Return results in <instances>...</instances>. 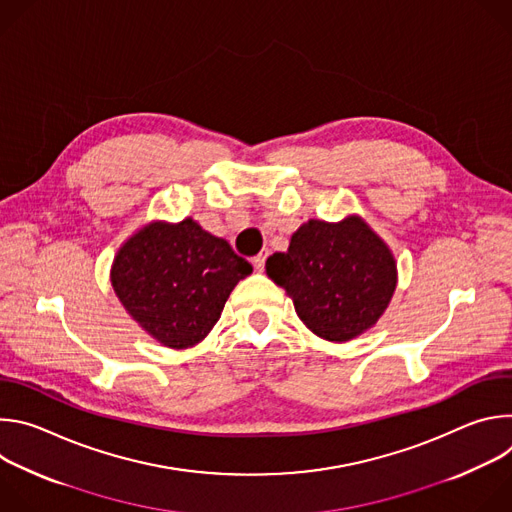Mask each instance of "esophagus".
Instances as JSON below:
<instances>
[{
    "instance_id": "1",
    "label": "esophagus",
    "mask_w": 512,
    "mask_h": 512,
    "mask_svg": "<svg viewBox=\"0 0 512 512\" xmlns=\"http://www.w3.org/2000/svg\"><path fill=\"white\" fill-rule=\"evenodd\" d=\"M265 259H267V253H259V255H255V257H253V267H255L257 271H263V267H265Z\"/></svg>"
}]
</instances>
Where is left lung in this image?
Returning a JSON list of instances; mask_svg holds the SVG:
<instances>
[{
    "label": "left lung",
    "instance_id": "1",
    "mask_svg": "<svg viewBox=\"0 0 512 512\" xmlns=\"http://www.w3.org/2000/svg\"><path fill=\"white\" fill-rule=\"evenodd\" d=\"M265 271L285 289L300 320L332 342L371 328L397 285L391 251L358 216L302 225L285 253L267 259Z\"/></svg>",
    "mask_w": 512,
    "mask_h": 512
}]
</instances>
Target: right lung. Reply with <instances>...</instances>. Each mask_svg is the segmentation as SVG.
<instances>
[{"label": "right lung", "instance_id": "obj_1", "mask_svg": "<svg viewBox=\"0 0 512 512\" xmlns=\"http://www.w3.org/2000/svg\"><path fill=\"white\" fill-rule=\"evenodd\" d=\"M251 271L225 239L184 218L133 235L115 257L111 283L143 330L164 346L188 348L210 332L233 287Z\"/></svg>", "mask_w": 512, "mask_h": 512}]
</instances>
